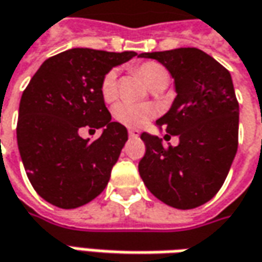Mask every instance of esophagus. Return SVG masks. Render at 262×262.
<instances>
[{
    "mask_svg": "<svg viewBox=\"0 0 262 262\" xmlns=\"http://www.w3.org/2000/svg\"><path fill=\"white\" fill-rule=\"evenodd\" d=\"M140 132L138 129H129V136L130 138H139Z\"/></svg>",
    "mask_w": 262,
    "mask_h": 262,
    "instance_id": "obj_1",
    "label": "esophagus"
}]
</instances>
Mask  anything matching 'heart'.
<instances>
[{
  "mask_svg": "<svg viewBox=\"0 0 262 262\" xmlns=\"http://www.w3.org/2000/svg\"><path fill=\"white\" fill-rule=\"evenodd\" d=\"M139 75L143 78L146 85L150 90H155L159 86H167L169 77L167 69L158 62H143L136 68ZM101 95L107 103H112L117 97V74L116 71H110L105 74L101 82ZM155 107L150 104H135V103H120L114 108L116 120L123 123L129 127H140L155 116Z\"/></svg>",
  "mask_w": 262,
  "mask_h": 262,
  "instance_id": "heart-1",
  "label": "heart"
}]
</instances>
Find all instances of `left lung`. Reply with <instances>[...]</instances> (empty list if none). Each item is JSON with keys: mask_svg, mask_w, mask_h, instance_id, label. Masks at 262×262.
Returning a JSON list of instances; mask_svg holds the SVG:
<instances>
[{"mask_svg": "<svg viewBox=\"0 0 262 262\" xmlns=\"http://www.w3.org/2000/svg\"><path fill=\"white\" fill-rule=\"evenodd\" d=\"M174 78L177 97L157 126L178 136V146L143 132L139 174L148 190L176 209H194L221 190L238 150L239 104L229 71L197 48L140 53ZM167 136L164 139L167 140Z\"/></svg>", "mask_w": 262, "mask_h": 262, "instance_id": "left-lung-1", "label": "left lung"}]
</instances>
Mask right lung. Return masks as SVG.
Returning a JSON list of instances; mask_svg holds the SVG:
<instances>
[{
    "mask_svg": "<svg viewBox=\"0 0 262 262\" xmlns=\"http://www.w3.org/2000/svg\"><path fill=\"white\" fill-rule=\"evenodd\" d=\"M135 52L74 48L46 59L24 90L17 143L26 174L41 199L60 209L90 203L105 188L127 140V129L112 122L101 82ZM103 128L90 142L79 129Z\"/></svg>",
    "mask_w": 262,
    "mask_h": 262,
    "instance_id": "1",
    "label": "right lung"
}]
</instances>
